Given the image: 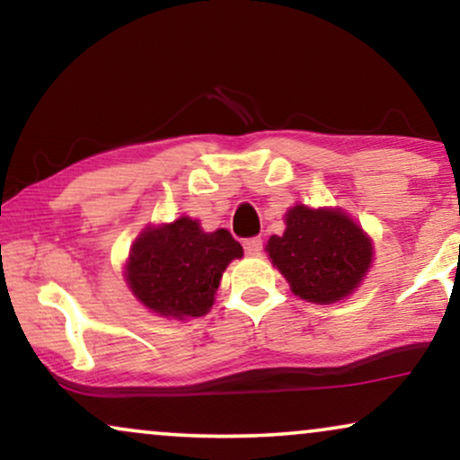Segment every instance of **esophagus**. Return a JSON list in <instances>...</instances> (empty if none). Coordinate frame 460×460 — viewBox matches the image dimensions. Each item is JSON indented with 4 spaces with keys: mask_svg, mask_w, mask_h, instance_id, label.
I'll use <instances>...</instances> for the list:
<instances>
[{
    "mask_svg": "<svg viewBox=\"0 0 460 460\" xmlns=\"http://www.w3.org/2000/svg\"><path fill=\"white\" fill-rule=\"evenodd\" d=\"M243 250H246L248 256H259L262 250V240L261 237H252V240L243 242Z\"/></svg>",
    "mask_w": 460,
    "mask_h": 460,
    "instance_id": "esophagus-1",
    "label": "esophagus"
}]
</instances>
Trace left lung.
Segmentation results:
<instances>
[{
  "label": "left lung",
  "mask_w": 460,
  "mask_h": 460,
  "mask_svg": "<svg viewBox=\"0 0 460 460\" xmlns=\"http://www.w3.org/2000/svg\"><path fill=\"white\" fill-rule=\"evenodd\" d=\"M284 223V234L269 237L265 250L292 294L332 305L362 286L375 261V243L345 210L296 204Z\"/></svg>",
  "instance_id": "obj_1"
}]
</instances>
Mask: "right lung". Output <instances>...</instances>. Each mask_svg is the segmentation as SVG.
I'll list each match as a JSON object with an SVG mask.
<instances>
[{"instance_id": "add662e5", "label": "right lung", "mask_w": 460, "mask_h": 460, "mask_svg": "<svg viewBox=\"0 0 460 460\" xmlns=\"http://www.w3.org/2000/svg\"><path fill=\"white\" fill-rule=\"evenodd\" d=\"M243 250L226 229L206 234L199 220L146 225L134 240L124 279L134 298L168 320H193L214 305L225 269Z\"/></svg>"}]
</instances>
